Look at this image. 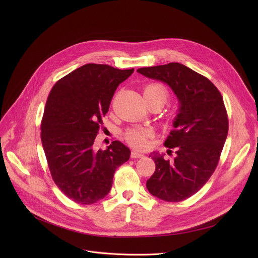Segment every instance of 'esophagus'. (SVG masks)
<instances>
[{
	"label": "esophagus",
	"mask_w": 258,
	"mask_h": 258,
	"mask_svg": "<svg viewBox=\"0 0 258 258\" xmlns=\"http://www.w3.org/2000/svg\"><path fill=\"white\" fill-rule=\"evenodd\" d=\"M131 157H132L133 159H138V158H143V157H144V155H143L142 153H140V152L136 151V150H134V151H132Z\"/></svg>",
	"instance_id": "34e87169"
}]
</instances>
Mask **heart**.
I'll return each instance as SVG.
<instances>
[{
    "instance_id": "obj_1",
    "label": "heart",
    "mask_w": 258,
    "mask_h": 258,
    "mask_svg": "<svg viewBox=\"0 0 258 258\" xmlns=\"http://www.w3.org/2000/svg\"><path fill=\"white\" fill-rule=\"evenodd\" d=\"M143 96L146 102L157 101L163 105L169 97V93L165 86L162 84L150 83L145 85L143 88ZM124 136L130 144L143 148L147 146L148 139L153 137V132L147 128L136 127L126 131Z\"/></svg>"
}]
</instances>
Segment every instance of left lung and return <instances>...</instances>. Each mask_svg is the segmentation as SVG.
<instances>
[{"instance_id": "left-lung-1", "label": "left lung", "mask_w": 258, "mask_h": 258, "mask_svg": "<svg viewBox=\"0 0 258 258\" xmlns=\"http://www.w3.org/2000/svg\"><path fill=\"white\" fill-rule=\"evenodd\" d=\"M137 72L167 84L180 101L174 130L164 142L177 155L172 162L153 156L156 170L146 182L147 190L166 202L184 201L206 184L220 161L229 128L221 92L207 77L179 62Z\"/></svg>"}]
</instances>
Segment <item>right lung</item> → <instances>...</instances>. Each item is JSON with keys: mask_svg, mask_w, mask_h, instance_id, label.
Wrapping results in <instances>:
<instances>
[{"mask_svg": "<svg viewBox=\"0 0 258 258\" xmlns=\"http://www.w3.org/2000/svg\"><path fill=\"white\" fill-rule=\"evenodd\" d=\"M133 72L87 63L50 91L40 139L54 183L78 204L103 199L111 190L115 170L130 159V148L120 141L105 151H96L93 144L117 87Z\"/></svg>", "mask_w": 258, "mask_h": 258, "instance_id": "1", "label": "right lung"}]
</instances>
